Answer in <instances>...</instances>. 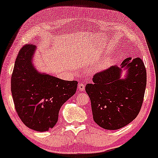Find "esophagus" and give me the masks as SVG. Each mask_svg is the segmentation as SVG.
Segmentation results:
<instances>
[{
    "instance_id": "obj_1",
    "label": "esophagus",
    "mask_w": 158,
    "mask_h": 158,
    "mask_svg": "<svg viewBox=\"0 0 158 158\" xmlns=\"http://www.w3.org/2000/svg\"><path fill=\"white\" fill-rule=\"evenodd\" d=\"M78 89L81 91H84L85 89V85L83 83H79V85H78Z\"/></svg>"
}]
</instances>
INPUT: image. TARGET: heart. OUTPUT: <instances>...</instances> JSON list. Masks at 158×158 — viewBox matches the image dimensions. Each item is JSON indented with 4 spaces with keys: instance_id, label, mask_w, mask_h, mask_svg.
<instances>
[{
    "instance_id": "heart-1",
    "label": "heart",
    "mask_w": 158,
    "mask_h": 158,
    "mask_svg": "<svg viewBox=\"0 0 158 158\" xmlns=\"http://www.w3.org/2000/svg\"><path fill=\"white\" fill-rule=\"evenodd\" d=\"M107 62H102V63L99 64L98 65L97 68H96V70H102V69H104V68H105L106 67H107Z\"/></svg>"
}]
</instances>
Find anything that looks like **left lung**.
<instances>
[{
	"label": "left lung",
	"instance_id": "1",
	"mask_svg": "<svg viewBox=\"0 0 158 158\" xmlns=\"http://www.w3.org/2000/svg\"><path fill=\"white\" fill-rule=\"evenodd\" d=\"M121 68L112 66L96 73L85 90L91 102L94 120L105 130H115L132 122L139 113L146 85V71L139 57L125 59ZM123 67L128 69L121 79Z\"/></svg>",
	"mask_w": 158,
	"mask_h": 158
}]
</instances>
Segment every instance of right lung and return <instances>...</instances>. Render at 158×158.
I'll return each instance as SVG.
<instances>
[{"label": "right lung", "instance_id": "1", "mask_svg": "<svg viewBox=\"0 0 158 158\" xmlns=\"http://www.w3.org/2000/svg\"><path fill=\"white\" fill-rule=\"evenodd\" d=\"M35 45H25L19 51L11 79L15 107L22 122L38 132L55 126L59 112L75 94L77 81H65L36 71L31 60Z\"/></svg>", "mask_w": 158, "mask_h": 158}]
</instances>
